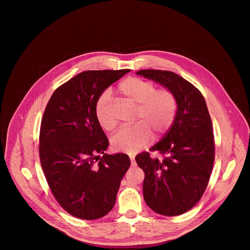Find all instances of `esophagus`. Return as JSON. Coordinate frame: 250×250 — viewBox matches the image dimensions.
I'll use <instances>...</instances> for the list:
<instances>
[{"instance_id": "34e87169", "label": "esophagus", "mask_w": 250, "mask_h": 250, "mask_svg": "<svg viewBox=\"0 0 250 250\" xmlns=\"http://www.w3.org/2000/svg\"><path fill=\"white\" fill-rule=\"evenodd\" d=\"M129 159H130V164H131V166H133V167L136 166V162H135V160H134V156L129 154Z\"/></svg>"}]
</instances>
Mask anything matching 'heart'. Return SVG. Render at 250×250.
<instances>
[{
  "mask_svg": "<svg viewBox=\"0 0 250 250\" xmlns=\"http://www.w3.org/2000/svg\"><path fill=\"white\" fill-rule=\"evenodd\" d=\"M119 92L126 100L137 104L134 120L139 123L120 128L112 136L111 144L114 150L132 154L150 141V129L159 136L171 126L176 115L177 102L171 91L156 89L154 83L137 77L125 79L119 85ZM110 103L109 91H104L95 106L96 119L104 130H112L116 126L109 111Z\"/></svg>",
  "mask_w": 250,
  "mask_h": 250,
  "instance_id": "obj_1",
  "label": "heart"
}]
</instances>
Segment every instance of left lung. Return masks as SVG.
<instances>
[{
  "label": "left lung",
  "mask_w": 250,
  "mask_h": 250,
  "mask_svg": "<svg viewBox=\"0 0 250 250\" xmlns=\"http://www.w3.org/2000/svg\"><path fill=\"white\" fill-rule=\"evenodd\" d=\"M137 75L151 79L173 93L177 112L162 139L148 152L136 155L145 172L144 198L146 205L163 216H179L202 198L215 160L212 125L202 93L171 71L146 69Z\"/></svg>",
  "instance_id": "left-lung-1"
}]
</instances>
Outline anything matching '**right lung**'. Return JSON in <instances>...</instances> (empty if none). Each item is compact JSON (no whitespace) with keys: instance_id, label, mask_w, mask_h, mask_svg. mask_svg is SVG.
<instances>
[{"instance_id":"obj_1","label":"right lung","mask_w":250,"mask_h":250,"mask_svg":"<svg viewBox=\"0 0 250 250\" xmlns=\"http://www.w3.org/2000/svg\"><path fill=\"white\" fill-rule=\"evenodd\" d=\"M129 71H85L58 87L45 108L42 167L56 201L78 219L97 220L111 211L130 166L125 153H104L109 140L95 116L100 95Z\"/></svg>"}]
</instances>
